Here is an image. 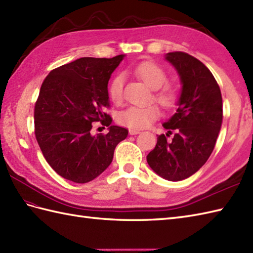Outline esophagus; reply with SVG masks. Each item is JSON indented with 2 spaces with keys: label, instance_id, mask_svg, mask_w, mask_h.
<instances>
[{
  "label": "esophagus",
  "instance_id": "obj_1",
  "mask_svg": "<svg viewBox=\"0 0 253 253\" xmlns=\"http://www.w3.org/2000/svg\"><path fill=\"white\" fill-rule=\"evenodd\" d=\"M140 132V130L139 129H129V133L130 135H137V133Z\"/></svg>",
  "mask_w": 253,
  "mask_h": 253
}]
</instances>
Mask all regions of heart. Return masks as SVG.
Instances as JSON below:
<instances>
[{
  "instance_id": "obj_1",
  "label": "heart",
  "mask_w": 253,
  "mask_h": 253,
  "mask_svg": "<svg viewBox=\"0 0 253 253\" xmlns=\"http://www.w3.org/2000/svg\"><path fill=\"white\" fill-rule=\"evenodd\" d=\"M133 73L149 87L155 89L154 99L161 106L169 110L176 105L177 92L170 84H164L168 82L169 75L163 66L153 61H143L133 67ZM124 84H125V77L123 74H116L110 80L107 85V93L114 103H121L124 98ZM160 114L161 112L157 104L144 106L132 105L118 113L117 122L130 128H144L158 120Z\"/></svg>"
}]
</instances>
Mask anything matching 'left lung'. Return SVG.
<instances>
[{"instance_id": "8db88e82", "label": "left lung", "mask_w": 253, "mask_h": 253, "mask_svg": "<svg viewBox=\"0 0 253 253\" xmlns=\"http://www.w3.org/2000/svg\"><path fill=\"white\" fill-rule=\"evenodd\" d=\"M166 60L178 72L182 90L178 109L163 124L169 132L158 137L147 161L161 177L178 181L195 174L211 155L222 127L223 100L215 78L198 58L175 51L168 53Z\"/></svg>"}]
</instances>
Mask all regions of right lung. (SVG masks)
Here are the masks:
<instances>
[{"label": "right lung", "mask_w": 253, "mask_h": 253, "mask_svg": "<svg viewBox=\"0 0 253 253\" xmlns=\"http://www.w3.org/2000/svg\"><path fill=\"white\" fill-rule=\"evenodd\" d=\"M124 55L82 57L53 69L35 104V136L46 162L63 178L78 184L93 180L109 168L116 146L128 129L111 126L92 136V123L110 126L107 84Z\"/></svg>", "instance_id": "1"}]
</instances>
